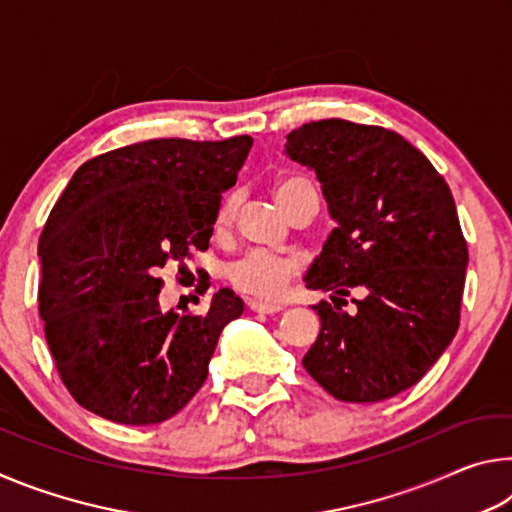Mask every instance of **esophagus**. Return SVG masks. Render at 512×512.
I'll return each instance as SVG.
<instances>
[{"instance_id": "esophagus-1", "label": "esophagus", "mask_w": 512, "mask_h": 512, "mask_svg": "<svg viewBox=\"0 0 512 512\" xmlns=\"http://www.w3.org/2000/svg\"><path fill=\"white\" fill-rule=\"evenodd\" d=\"M248 309L255 311V314H275V311H282L280 305L275 302H262V300H248Z\"/></svg>"}]
</instances>
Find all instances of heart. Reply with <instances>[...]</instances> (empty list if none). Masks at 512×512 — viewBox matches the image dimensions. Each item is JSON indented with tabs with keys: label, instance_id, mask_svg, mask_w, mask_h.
I'll list each match as a JSON object with an SVG mask.
<instances>
[{
	"label": "heart",
	"instance_id": "b5f03b06",
	"mask_svg": "<svg viewBox=\"0 0 512 512\" xmlns=\"http://www.w3.org/2000/svg\"><path fill=\"white\" fill-rule=\"evenodd\" d=\"M311 183L305 178H284L275 185V201L280 205L284 198L291 196L298 189H309ZM232 214H235V201L228 198L221 205L219 219L216 225L225 228L232 221ZM300 264L298 259L284 257V255H273L264 253V250H253L239 259L237 264L230 268V282L232 287L239 289L241 293H248V296L262 298V300H275L282 296V291L287 289V284L298 275Z\"/></svg>",
	"mask_w": 512,
	"mask_h": 512
}]
</instances>
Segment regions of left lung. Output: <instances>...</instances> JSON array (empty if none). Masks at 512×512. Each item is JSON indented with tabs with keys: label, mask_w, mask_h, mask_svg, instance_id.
I'll return each mask as SVG.
<instances>
[{
	"label": "left lung",
	"mask_w": 512,
	"mask_h": 512,
	"mask_svg": "<svg viewBox=\"0 0 512 512\" xmlns=\"http://www.w3.org/2000/svg\"><path fill=\"white\" fill-rule=\"evenodd\" d=\"M284 153L316 173L336 228L309 266L320 334L302 366L341 402H381L424 377L461 320L467 244L433 164L381 126L345 119L291 131ZM362 293L354 315L338 305Z\"/></svg>",
	"instance_id": "obj_1"
}]
</instances>
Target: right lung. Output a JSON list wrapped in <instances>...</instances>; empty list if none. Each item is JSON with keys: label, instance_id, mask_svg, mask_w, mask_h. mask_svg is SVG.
<instances>
[{"label": "right lung", "instance_id": "add662e5", "mask_svg": "<svg viewBox=\"0 0 512 512\" xmlns=\"http://www.w3.org/2000/svg\"><path fill=\"white\" fill-rule=\"evenodd\" d=\"M250 146L248 135L149 140L88 160L69 180L40 237L38 300L60 379L83 409L158 424L203 386L244 300L219 289L201 316L162 311L160 271L210 244Z\"/></svg>", "mask_w": 512, "mask_h": 512}]
</instances>
